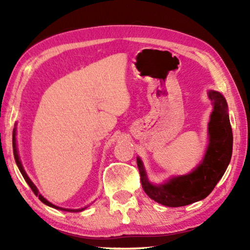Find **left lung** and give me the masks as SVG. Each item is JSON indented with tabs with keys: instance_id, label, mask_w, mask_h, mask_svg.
I'll list each match as a JSON object with an SVG mask.
<instances>
[{
	"instance_id": "obj_1",
	"label": "left lung",
	"mask_w": 250,
	"mask_h": 250,
	"mask_svg": "<svg viewBox=\"0 0 250 250\" xmlns=\"http://www.w3.org/2000/svg\"><path fill=\"white\" fill-rule=\"evenodd\" d=\"M208 98L213 104L208 123V146L203 160L192 172L153 184L148 179L141 158H136L143 190L152 200L164 206L181 207L205 199L230 164L233 136L227 100L220 92L214 90L208 91Z\"/></svg>"
}]
</instances>
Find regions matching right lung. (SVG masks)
Returning a JSON list of instances; mask_svg holds the SVG:
<instances>
[{"mask_svg":"<svg viewBox=\"0 0 250 250\" xmlns=\"http://www.w3.org/2000/svg\"><path fill=\"white\" fill-rule=\"evenodd\" d=\"M16 135H17V127L15 126V128H13V134H12L13 156H15L16 164H17V166H18V168H19V170H20V173H21V175L23 176V179H25V181L27 182V184H28V186L30 187V189L33 190V192L35 193V196H36V197H39V199H40L41 201H42L43 204H45L46 206H50V207H52V208H56V209L64 210V211H70V213H74V211H75V213H77V211H82V210H84L85 208H86V207H84V208H80V209H70V208H62V207L56 206V205L51 204L50 201H47V200L45 199V198H44V197L42 196V194H41V193L39 192V190H37L36 186L32 182V180L29 179V176L27 175V173L25 172V169H23V166H22V164H21V160H20V158H19L18 149H17V138H16Z\"/></svg>","mask_w":250,"mask_h":250,"instance_id":"1","label":"right lung"}]
</instances>
